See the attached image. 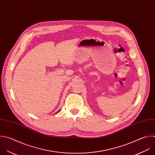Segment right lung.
Returning a JSON list of instances; mask_svg holds the SVG:
<instances>
[{"label": "right lung", "instance_id": "1", "mask_svg": "<svg viewBox=\"0 0 155 155\" xmlns=\"http://www.w3.org/2000/svg\"><path fill=\"white\" fill-rule=\"evenodd\" d=\"M60 110H61V109H60ZM60 110H59V111H60Z\"/></svg>", "mask_w": 155, "mask_h": 155}]
</instances>
